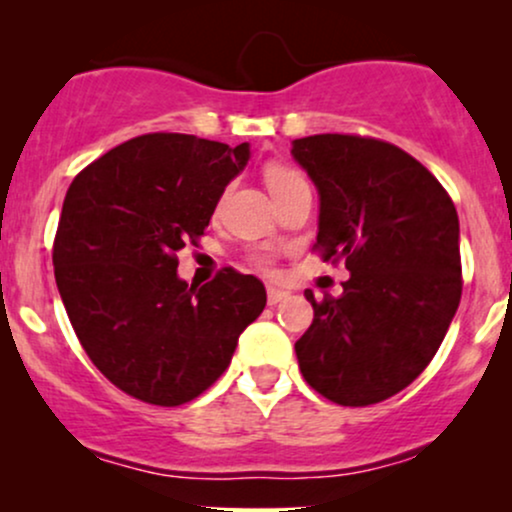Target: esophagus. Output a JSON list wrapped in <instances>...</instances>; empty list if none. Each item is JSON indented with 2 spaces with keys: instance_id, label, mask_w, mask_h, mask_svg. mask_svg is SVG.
Returning <instances> with one entry per match:
<instances>
[{
  "instance_id": "1",
  "label": "esophagus",
  "mask_w": 512,
  "mask_h": 512,
  "mask_svg": "<svg viewBox=\"0 0 512 512\" xmlns=\"http://www.w3.org/2000/svg\"><path fill=\"white\" fill-rule=\"evenodd\" d=\"M284 298H289V291L276 289V286H269V289H267V303H269V305L281 303V301H284Z\"/></svg>"
}]
</instances>
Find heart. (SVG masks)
Instances as JSON below:
<instances>
[{"label":"heart","mask_w":512,"mask_h":512,"mask_svg":"<svg viewBox=\"0 0 512 512\" xmlns=\"http://www.w3.org/2000/svg\"><path fill=\"white\" fill-rule=\"evenodd\" d=\"M264 182H267L269 192H272L276 202L284 197H289L291 192L301 190V187H308L305 175L298 168L289 166V163H269V166L264 168ZM226 195H228V190L221 192L219 202H216V211H221L223 202H226ZM248 260H250V264H255L260 272H272L276 255H274V250H269V248H252L248 252Z\"/></svg>","instance_id":"obj_1"}]
</instances>
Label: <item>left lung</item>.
<instances>
[{"mask_svg":"<svg viewBox=\"0 0 512 512\" xmlns=\"http://www.w3.org/2000/svg\"><path fill=\"white\" fill-rule=\"evenodd\" d=\"M293 156L320 192L313 250L344 262L339 298L313 303L296 342L305 383L342 407H368L414 383L443 344L462 296L460 221L445 187L399 146L315 134Z\"/></svg>","mask_w":512,"mask_h":512,"instance_id":"1","label":"left lung"}]
</instances>
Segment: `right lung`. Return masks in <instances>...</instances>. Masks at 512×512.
<instances>
[{
	"mask_svg": "<svg viewBox=\"0 0 512 512\" xmlns=\"http://www.w3.org/2000/svg\"><path fill=\"white\" fill-rule=\"evenodd\" d=\"M250 144L151 132L88 163L69 185L52 264L76 337L105 378L156 407L209 390L267 303L262 281L223 267L209 284L178 279Z\"/></svg>",
	"mask_w": 512,
	"mask_h": 512,
	"instance_id": "add662e5",
	"label": "right lung"
}]
</instances>
